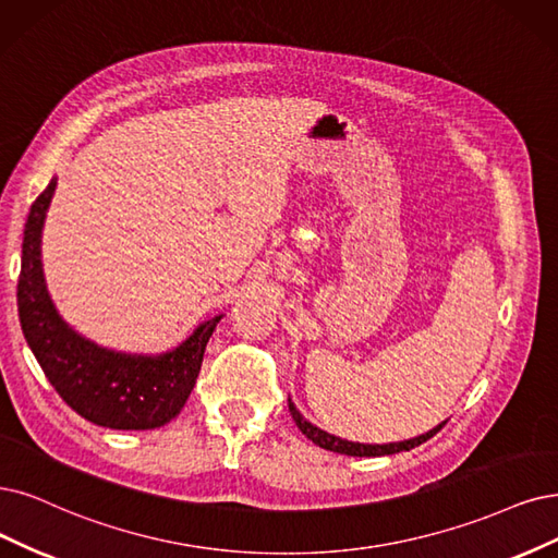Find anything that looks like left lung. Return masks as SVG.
I'll list each match as a JSON object with an SVG mask.
<instances>
[{
	"label": "left lung",
	"instance_id": "8db88e82",
	"mask_svg": "<svg viewBox=\"0 0 558 558\" xmlns=\"http://www.w3.org/2000/svg\"><path fill=\"white\" fill-rule=\"evenodd\" d=\"M290 411H292V418L294 423L299 425V429L303 432V435L311 439L313 444H317L319 448H326V450H333V452H340V456H352V458H381V456H393V452H402V450H411L416 448L421 444H425L427 439H432L437 435V432L446 425V421L441 425H437L435 429L425 432V435L416 437V439H409V441H400V444H384V446H369V444H354V441H344L340 437H333L328 435V432L315 427L313 423H307L299 411L294 407V402H290Z\"/></svg>",
	"mask_w": 558,
	"mask_h": 558
}]
</instances>
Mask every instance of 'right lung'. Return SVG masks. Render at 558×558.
Masks as SVG:
<instances>
[{
    "label": "right lung",
    "instance_id": "add662e5",
    "mask_svg": "<svg viewBox=\"0 0 558 558\" xmlns=\"http://www.w3.org/2000/svg\"><path fill=\"white\" fill-rule=\"evenodd\" d=\"M57 181L40 193L25 222L17 278L20 326L32 352L75 414L112 429H154L170 423L189 400L206 342L222 315L204 322L179 349L156 359L114 354L80 338L59 319L40 268V227Z\"/></svg>",
    "mask_w": 558,
    "mask_h": 558
}]
</instances>
